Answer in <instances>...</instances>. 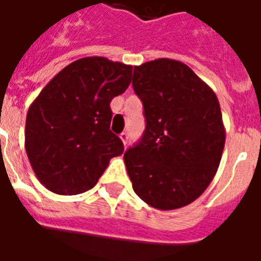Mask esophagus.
<instances>
[{
  "label": "esophagus",
  "instance_id": "esophagus-1",
  "mask_svg": "<svg viewBox=\"0 0 261 261\" xmlns=\"http://www.w3.org/2000/svg\"><path fill=\"white\" fill-rule=\"evenodd\" d=\"M120 140H121V141H123V144H127V141H128V134H127V133H121V134H120Z\"/></svg>",
  "mask_w": 261,
  "mask_h": 261
}]
</instances>
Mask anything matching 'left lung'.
Listing matches in <instances>:
<instances>
[{"label": "left lung", "instance_id": "obj_1", "mask_svg": "<svg viewBox=\"0 0 261 261\" xmlns=\"http://www.w3.org/2000/svg\"><path fill=\"white\" fill-rule=\"evenodd\" d=\"M133 86L147 120L141 141L124 152L133 189L156 210L189 205L210 186L222 158L226 133L218 97L172 59L136 65Z\"/></svg>", "mask_w": 261, "mask_h": 261}]
</instances>
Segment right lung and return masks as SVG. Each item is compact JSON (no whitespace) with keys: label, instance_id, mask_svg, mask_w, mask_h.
<instances>
[{"label":"right lung","instance_id":"1","mask_svg":"<svg viewBox=\"0 0 261 261\" xmlns=\"http://www.w3.org/2000/svg\"><path fill=\"white\" fill-rule=\"evenodd\" d=\"M131 65L106 57L68 64L44 86L26 114L25 148L50 192L74 196L95 186L110 159L124 151L110 131L114 96L131 82Z\"/></svg>","mask_w":261,"mask_h":261}]
</instances>
